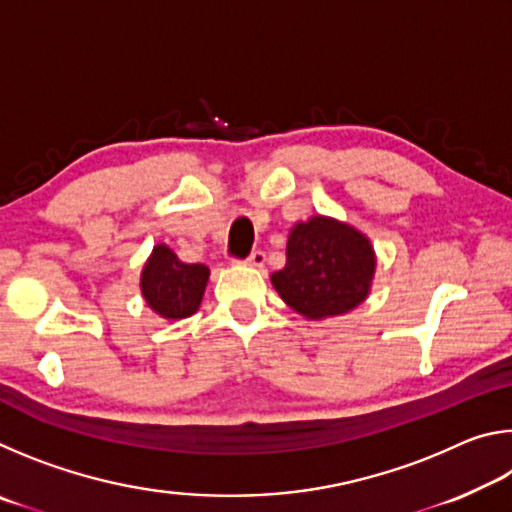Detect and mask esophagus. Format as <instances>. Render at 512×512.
Returning a JSON list of instances; mask_svg holds the SVG:
<instances>
[{
  "label": "esophagus",
  "mask_w": 512,
  "mask_h": 512,
  "mask_svg": "<svg viewBox=\"0 0 512 512\" xmlns=\"http://www.w3.org/2000/svg\"><path fill=\"white\" fill-rule=\"evenodd\" d=\"M246 266H255V268H262L266 264V255L262 253V250H253L246 259H244Z\"/></svg>",
  "instance_id": "obj_1"
}]
</instances>
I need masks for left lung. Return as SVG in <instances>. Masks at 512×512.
Returning a JSON list of instances; mask_svg holds the SVG:
<instances>
[{"label": "left lung", "mask_w": 512, "mask_h": 512, "mask_svg": "<svg viewBox=\"0 0 512 512\" xmlns=\"http://www.w3.org/2000/svg\"><path fill=\"white\" fill-rule=\"evenodd\" d=\"M377 255L354 225L316 214L293 225L287 264L271 275L273 289L309 320L343 316L370 296Z\"/></svg>", "instance_id": "left-lung-1"}]
</instances>
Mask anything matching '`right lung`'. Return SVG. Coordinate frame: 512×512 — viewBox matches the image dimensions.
I'll list each match as a JSON object with an SVG mask.
<instances>
[{
    "label": "right lung",
    "mask_w": 512,
    "mask_h": 512,
    "mask_svg": "<svg viewBox=\"0 0 512 512\" xmlns=\"http://www.w3.org/2000/svg\"><path fill=\"white\" fill-rule=\"evenodd\" d=\"M210 280L205 264H185L167 244L153 246L140 275L146 307L162 320H180L198 311Z\"/></svg>",
    "instance_id": "add662e5"
}]
</instances>
